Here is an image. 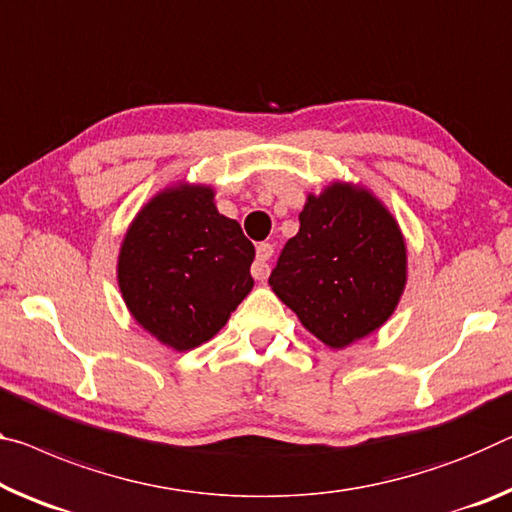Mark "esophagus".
<instances>
[{"instance_id":"34e87169","label":"esophagus","mask_w":512,"mask_h":512,"mask_svg":"<svg viewBox=\"0 0 512 512\" xmlns=\"http://www.w3.org/2000/svg\"><path fill=\"white\" fill-rule=\"evenodd\" d=\"M271 257H273V246L271 243H259L257 246V257L253 262V278L255 280H266L271 273Z\"/></svg>"}]
</instances>
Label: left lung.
<instances>
[{
	"label": "left lung",
	"instance_id": "8db88e82",
	"mask_svg": "<svg viewBox=\"0 0 512 512\" xmlns=\"http://www.w3.org/2000/svg\"><path fill=\"white\" fill-rule=\"evenodd\" d=\"M296 237L269 278L273 294L328 348L342 351L394 314L408 282V248L394 214L355 182L307 193Z\"/></svg>",
	"mask_w": 512,
	"mask_h": 512
}]
</instances>
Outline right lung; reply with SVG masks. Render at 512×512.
<instances>
[{"instance_id":"right-lung-1","label":"right lung","mask_w":512,"mask_h":512,"mask_svg":"<svg viewBox=\"0 0 512 512\" xmlns=\"http://www.w3.org/2000/svg\"><path fill=\"white\" fill-rule=\"evenodd\" d=\"M214 198L209 184H168L139 209L120 243L116 278L129 314L180 353L209 342L255 285V246Z\"/></svg>"}]
</instances>
